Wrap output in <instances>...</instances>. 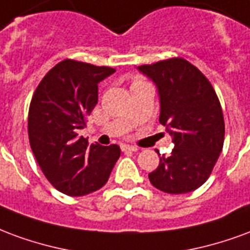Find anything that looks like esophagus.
Wrapping results in <instances>:
<instances>
[{
    "label": "esophagus",
    "instance_id": "obj_1",
    "mask_svg": "<svg viewBox=\"0 0 250 250\" xmlns=\"http://www.w3.org/2000/svg\"><path fill=\"white\" fill-rule=\"evenodd\" d=\"M121 150L123 152H136L137 147L133 146V145H127V144H121Z\"/></svg>",
    "mask_w": 250,
    "mask_h": 250
}]
</instances>
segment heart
Listing matches in <instances>:
<instances>
[{"label":"heart","mask_w":250,"mask_h":250,"mask_svg":"<svg viewBox=\"0 0 250 250\" xmlns=\"http://www.w3.org/2000/svg\"><path fill=\"white\" fill-rule=\"evenodd\" d=\"M141 83V81H140V80H137V81H136V83Z\"/></svg>","instance_id":"heart-1"}]
</instances>
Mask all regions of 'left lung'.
<instances>
[{"mask_svg": "<svg viewBox=\"0 0 250 250\" xmlns=\"http://www.w3.org/2000/svg\"><path fill=\"white\" fill-rule=\"evenodd\" d=\"M156 83L160 96V123L172 136L174 149L149 180L170 194L196 190L207 181L224 145L225 124L212 83L184 58L138 66Z\"/></svg>", "mask_w": 250, "mask_h": 250, "instance_id": "obj_1", "label": "left lung"}]
</instances>
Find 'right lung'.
I'll list each match as a JSON object with an SVG mask.
<instances>
[{"instance_id":"1","label":"right lung","mask_w":250,"mask_h":250,"mask_svg":"<svg viewBox=\"0 0 250 250\" xmlns=\"http://www.w3.org/2000/svg\"><path fill=\"white\" fill-rule=\"evenodd\" d=\"M116 72L74 60L50 69L29 107L30 147L41 170L57 190L85 196L106 184L121 154L118 145L101 146L78 133L98 101V83Z\"/></svg>"}]
</instances>
